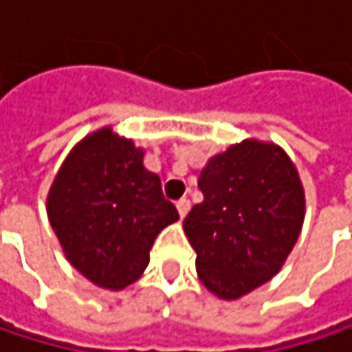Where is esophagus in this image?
Returning <instances> with one entry per match:
<instances>
[{"mask_svg":"<svg viewBox=\"0 0 352 352\" xmlns=\"http://www.w3.org/2000/svg\"><path fill=\"white\" fill-rule=\"evenodd\" d=\"M189 208H191V201H189L187 197H181V199L177 201V210H179V216H181V218H185V216H187Z\"/></svg>","mask_w":352,"mask_h":352,"instance_id":"1","label":"esophagus"}]
</instances>
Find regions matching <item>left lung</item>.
Listing matches in <instances>:
<instances>
[{"label": "left lung", "mask_w": 352, "mask_h": 352, "mask_svg": "<svg viewBox=\"0 0 352 352\" xmlns=\"http://www.w3.org/2000/svg\"><path fill=\"white\" fill-rule=\"evenodd\" d=\"M204 201L183 220L199 281L239 300L279 273L302 232L306 195L287 153L243 140L212 157L197 181Z\"/></svg>", "instance_id": "8db88e82"}]
</instances>
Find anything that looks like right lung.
<instances>
[{
	"label": "right lung",
	"instance_id": "add662e5",
	"mask_svg": "<svg viewBox=\"0 0 352 352\" xmlns=\"http://www.w3.org/2000/svg\"><path fill=\"white\" fill-rule=\"evenodd\" d=\"M144 151L106 126L85 136L54 177L46 212L67 261L91 283L124 289L151 261L157 234L179 220Z\"/></svg>",
	"mask_w": 352,
	"mask_h": 352
}]
</instances>
